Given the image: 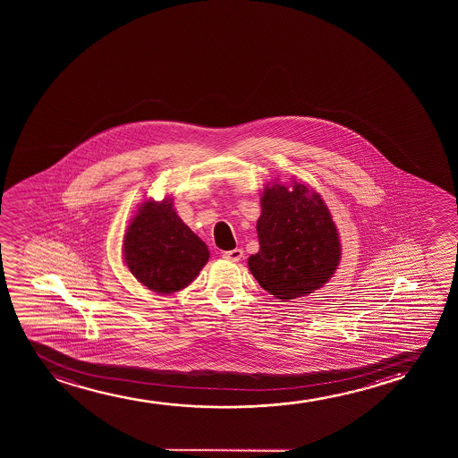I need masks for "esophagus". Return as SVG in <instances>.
<instances>
[{
  "instance_id": "esophagus-1",
  "label": "esophagus",
  "mask_w": 458,
  "mask_h": 458,
  "mask_svg": "<svg viewBox=\"0 0 458 458\" xmlns=\"http://www.w3.org/2000/svg\"><path fill=\"white\" fill-rule=\"evenodd\" d=\"M222 257L228 259V261H233V263H238V261H241V258L244 257V251L241 249H234V250L224 251Z\"/></svg>"
}]
</instances>
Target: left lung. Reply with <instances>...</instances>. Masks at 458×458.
I'll return each instance as SVG.
<instances>
[{
	"label": "left lung",
	"instance_id": "8db88e82",
	"mask_svg": "<svg viewBox=\"0 0 458 458\" xmlns=\"http://www.w3.org/2000/svg\"><path fill=\"white\" fill-rule=\"evenodd\" d=\"M257 222L259 251L249 269L261 288L283 301L322 288L338 267V232L318 192L294 182L264 189Z\"/></svg>",
	"mask_w": 458,
	"mask_h": 458
}]
</instances>
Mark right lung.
Returning <instances> with one entry per match:
<instances>
[{
	"label": "right lung",
	"instance_id": "right-lung-1",
	"mask_svg": "<svg viewBox=\"0 0 458 458\" xmlns=\"http://www.w3.org/2000/svg\"><path fill=\"white\" fill-rule=\"evenodd\" d=\"M123 253L132 276L159 294L186 288L209 258L207 244L176 216L170 199L145 201L126 230Z\"/></svg>",
	"mask_w": 458,
	"mask_h": 458
}]
</instances>
